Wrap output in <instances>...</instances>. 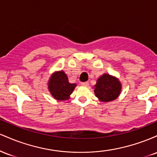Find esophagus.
<instances>
[{
  "label": "esophagus",
  "instance_id": "obj_1",
  "mask_svg": "<svg viewBox=\"0 0 157 157\" xmlns=\"http://www.w3.org/2000/svg\"><path fill=\"white\" fill-rule=\"evenodd\" d=\"M81 85L84 86H88L89 85V82H87V81H86V82H81Z\"/></svg>",
  "mask_w": 157,
  "mask_h": 157
}]
</instances>
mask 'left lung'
Here are the masks:
<instances>
[{"label": "left lung", "mask_w": 157, "mask_h": 157, "mask_svg": "<svg viewBox=\"0 0 157 157\" xmlns=\"http://www.w3.org/2000/svg\"><path fill=\"white\" fill-rule=\"evenodd\" d=\"M94 91L96 97L102 102H110L119 96L121 85L117 79L105 74L97 80Z\"/></svg>", "instance_id": "8db88e82"}]
</instances>
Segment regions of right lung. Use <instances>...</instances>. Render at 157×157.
I'll return each mask as SVG.
<instances>
[{
	"mask_svg": "<svg viewBox=\"0 0 157 157\" xmlns=\"http://www.w3.org/2000/svg\"><path fill=\"white\" fill-rule=\"evenodd\" d=\"M75 87L76 84L70 83L66 75L62 71L53 74L48 82L50 92L54 98L58 100L68 99Z\"/></svg>",
	"mask_w": 157,
	"mask_h": 157,
	"instance_id": "1",
	"label": "right lung"
}]
</instances>
